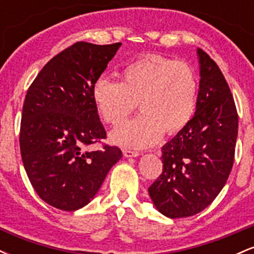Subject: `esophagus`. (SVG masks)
<instances>
[{
  "label": "esophagus",
  "mask_w": 254,
  "mask_h": 254,
  "mask_svg": "<svg viewBox=\"0 0 254 254\" xmlns=\"http://www.w3.org/2000/svg\"><path fill=\"white\" fill-rule=\"evenodd\" d=\"M123 154L125 157H136L139 155L138 151H135V150H131V149H123Z\"/></svg>",
  "instance_id": "1"
}]
</instances>
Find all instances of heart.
I'll list each match as a JSON object with an SVG mask.
<instances>
[{
    "mask_svg": "<svg viewBox=\"0 0 254 254\" xmlns=\"http://www.w3.org/2000/svg\"><path fill=\"white\" fill-rule=\"evenodd\" d=\"M121 82L99 77L92 99L99 116L119 125L138 107L142 113L111 133L116 144L145 148L162 133L176 135L186 127L196 110L198 83L193 69L161 55H147L121 71Z\"/></svg>",
    "mask_w": 254,
    "mask_h": 254,
    "instance_id": "heart-1",
    "label": "heart"
}]
</instances>
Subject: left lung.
<instances>
[{
    "label": "left lung",
    "mask_w": 254,
    "mask_h": 254,
    "mask_svg": "<svg viewBox=\"0 0 254 254\" xmlns=\"http://www.w3.org/2000/svg\"><path fill=\"white\" fill-rule=\"evenodd\" d=\"M199 90L190 123L162 147L164 170L148 189L170 218L189 217L210 204L227 183L238 137V112L218 65L197 49Z\"/></svg>",
    "instance_id": "1"
}]
</instances>
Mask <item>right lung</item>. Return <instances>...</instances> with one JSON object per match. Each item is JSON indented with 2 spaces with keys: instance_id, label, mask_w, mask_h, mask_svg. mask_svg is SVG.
<instances>
[{
  "instance_id": "right-lung-1",
  "label": "right lung",
  "mask_w": 254,
  "mask_h": 254,
  "mask_svg": "<svg viewBox=\"0 0 254 254\" xmlns=\"http://www.w3.org/2000/svg\"><path fill=\"white\" fill-rule=\"evenodd\" d=\"M122 43L77 42L45 64L26 94L20 150L28 179L44 202L64 211L83 208L122 157L118 147L87 151L106 138L92 87Z\"/></svg>"
}]
</instances>
